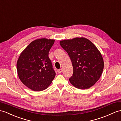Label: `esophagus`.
<instances>
[{
    "label": "esophagus",
    "instance_id": "obj_1",
    "mask_svg": "<svg viewBox=\"0 0 121 121\" xmlns=\"http://www.w3.org/2000/svg\"><path fill=\"white\" fill-rule=\"evenodd\" d=\"M62 71H63L62 69H60L58 70V72L59 73H61L62 72Z\"/></svg>",
    "mask_w": 121,
    "mask_h": 121
}]
</instances>
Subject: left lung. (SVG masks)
I'll return each instance as SVG.
<instances>
[{
  "instance_id": "8db88e82",
  "label": "left lung",
  "mask_w": 121,
  "mask_h": 121,
  "mask_svg": "<svg viewBox=\"0 0 121 121\" xmlns=\"http://www.w3.org/2000/svg\"><path fill=\"white\" fill-rule=\"evenodd\" d=\"M67 52L73 67L69 82L79 89H89L99 80L104 69V60L99 51L92 42L84 38L60 42Z\"/></svg>"
}]
</instances>
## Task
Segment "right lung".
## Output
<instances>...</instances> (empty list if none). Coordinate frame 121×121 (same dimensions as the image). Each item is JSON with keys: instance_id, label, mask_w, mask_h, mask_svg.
Returning <instances> with one entry per match:
<instances>
[{"instance_id": "right-lung-1", "label": "right lung", "mask_w": 121, "mask_h": 121, "mask_svg": "<svg viewBox=\"0 0 121 121\" xmlns=\"http://www.w3.org/2000/svg\"><path fill=\"white\" fill-rule=\"evenodd\" d=\"M55 40L41 39L29 44L17 62V71L22 83L35 91H43L54 79L56 73L48 57Z\"/></svg>"}]
</instances>
